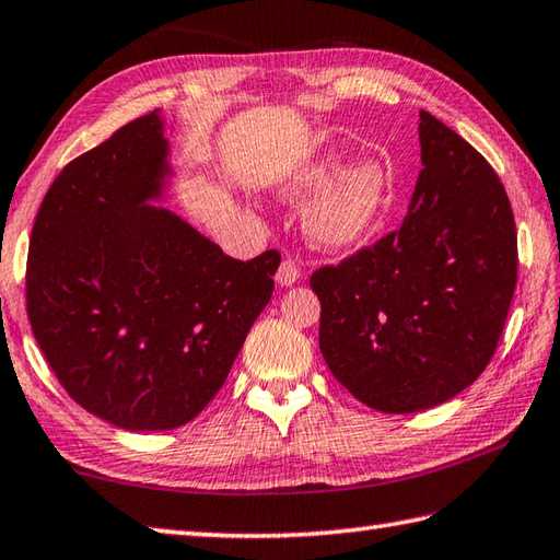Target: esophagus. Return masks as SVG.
I'll return each mask as SVG.
<instances>
[{"label": "esophagus", "mask_w": 560, "mask_h": 560, "mask_svg": "<svg viewBox=\"0 0 560 560\" xmlns=\"http://www.w3.org/2000/svg\"><path fill=\"white\" fill-rule=\"evenodd\" d=\"M301 279V267L295 265L293 259H283L281 267L277 271V283L279 287H293L295 281Z\"/></svg>", "instance_id": "1"}]
</instances>
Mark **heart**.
<instances>
[{
	"instance_id": "b5f03b06",
	"label": "heart",
	"mask_w": 560,
	"mask_h": 560,
	"mask_svg": "<svg viewBox=\"0 0 560 560\" xmlns=\"http://www.w3.org/2000/svg\"><path fill=\"white\" fill-rule=\"evenodd\" d=\"M339 160V150L325 148L301 162L281 186V194L291 201L308 199L318 191L305 211V230L313 243L325 249L364 243L386 218L393 199L390 174L376 158H357L334 178Z\"/></svg>"
}]
</instances>
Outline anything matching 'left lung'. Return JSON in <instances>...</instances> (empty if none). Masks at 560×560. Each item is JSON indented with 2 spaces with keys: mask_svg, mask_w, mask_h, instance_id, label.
<instances>
[{
  "mask_svg": "<svg viewBox=\"0 0 560 560\" xmlns=\"http://www.w3.org/2000/svg\"><path fill=\"white\" fill-rule=\"evenodd\" d=\"M418 130L422 170L402 225L311 277L332 376L390 415L430 410L483 374L517 287L495 170L432 114Z\"/></svg>",
  "mask_w": 560,
  "mask_h": 560,
  "instance_id": "left-lung-1",
  "label": "left lung"
}]
</instances>
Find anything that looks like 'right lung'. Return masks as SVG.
I'll return each mask as SVG.
<instances>
[{
	"label": "right lung",
	"instance_id": "obj_1",
	"mask_svg": "<svg viewBox=\"0 0 560 560\" xmlns=\"http://www.w3.org/2000/svg\"><path fill=\"white\" fill-rule=\"evenodd\" d=\"M172 177L160 112L65 167L31 230L26 311L68 396L130 432L194 420L273 291L277 249L240 261L150 206Z\"/></svg>",
	"mask_w": 560,
	"mask_h": 560
}]
</instances>
